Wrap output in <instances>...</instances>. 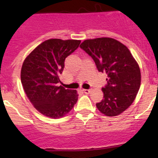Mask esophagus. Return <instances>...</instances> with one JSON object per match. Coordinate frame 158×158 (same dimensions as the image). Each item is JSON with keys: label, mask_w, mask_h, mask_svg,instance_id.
<instances>
[{"label": "esophagus", "mask_w": 158, "mask_h": 158, "mask_svg": "<svg viewBox=\"0 0 158 158\" xmlns=\"http://www.w3.org/2000/svg\"><path fill=\"white\" fill-rule=\"evenodd\" d=\"M84 93H85V94H89L90 93V92H91V90L90 89H83Z\"/></svg>", "instance_id": "obj_1"}]
</instances>
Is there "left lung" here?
<instances>
[{"label": "left lung", "instance_id": "1", "mask_svg": "<svg viewBox=\"0 0 158 158\" xmlns=\"http://www.w3.org/2000/svg\"><path fill=\"white\" fill-rule=\"evenodd\" d=\"M80 47L93 58L99 72L107 74L104 99L96 104L107 116H116L135 100L141 85L140 68L126 46L112 38L86 40Z\"/></svg>", "mask_w": 158, "mask_h": 158}]
</instances>
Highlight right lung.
<instances>
[{
    "instance_id": "obj_1",
    "label": "right lung",
    "mask_w": 158,
    "mask_h": 158,
    "mask_svg": "<svg viewBox=\"0 0 158 158\" xmlns=\"http://www.w3.org/2000/svg\"><path fill=\"white\" fill-rule=\"evenodd\" d=\"M81 40L51 39L43 42L23 61L20 77L32 105L52 118L65 116L78 99L77 90L58 86L65 59L77 50Z\"/></svg>"
}]
</instances>
